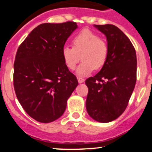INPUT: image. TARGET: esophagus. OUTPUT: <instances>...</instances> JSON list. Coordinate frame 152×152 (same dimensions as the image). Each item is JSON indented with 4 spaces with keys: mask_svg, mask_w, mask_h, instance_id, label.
I'll use <instances>...</instances> for the list:
<instances>
[{
    "mask_svg": "<svg viewBox=\"0 0 152 152\" xmlns=\"http://www.w3.org/2000/svg\"><path fill=\"white\" fill-rule=\"evenodd\" d=\"M77 79H78V82H79V83H83V82H85V79H84V78H82V77H79V76H78Z\"/></svg>",
    "mask_w": 152,
    "mask_h": 152,
    "instance_id": "34e87169",
    "label": "esophagus"
}]
</instances>
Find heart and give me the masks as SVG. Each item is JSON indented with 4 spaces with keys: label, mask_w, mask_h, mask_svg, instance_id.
Here are the masks:
<instances>
[{
    "label": "heart",
    "mask_w": 152,
    "mask_h": 152,
    "mask_svg": "<svg viewBox=\"0 0 152 152\" xmlns=\"http://www.w3.org/2000/svg\"><path fill=\"white\" fill-rule=\"evenodd\" d=\"M73 47L65 46L62 50L64 63L67 68L74 70L81 59L82 62L77 68L80 76H87L95 68L104 66L108 56L107 42L95 32L83 29L72 39Z\"/></svg>",
    "instance_id": "1"
}]
</instances>
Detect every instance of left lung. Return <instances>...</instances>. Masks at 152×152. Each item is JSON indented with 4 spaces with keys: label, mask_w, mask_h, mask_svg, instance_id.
<instances>
[{
    "label": "left lung",
    "mask_w": 152,
    "mask_h": 152,
    "mask_svg": "<svg viewBox=\"0 0 152 152\" xmlns=\"http://www.w3.org/2000/svg\"><path fill=\"white\" fill-rule=\"evenodd\" d=\"M94 26L107 37L109 50L100 71L85 81L86 109L95 121L108 123L118 118L128 105L137 79V56L131 41L117 26Z\"/></svg>",
    "instance_id": "1"
}]
</instances>
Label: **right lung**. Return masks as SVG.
Returning a JSON list of instances; mask_svg holds the SVG:
<instances>
[{"mask_svg":"<svg viewBox=\"0 0 152 152\" xmlns=\"http://www.w3.org/2000/svg\"><path fill=\"white\" fill-rule=\"evenodd\" d=\"M76 23H42L20 44L14 63V88L30 117L50 123L62 115L78 80L64 63L62 50Z\"/></svg>","mask_w":152,"mask_h":152,"instance_id":"obj_1","label":"right lung"}]
</instances>
